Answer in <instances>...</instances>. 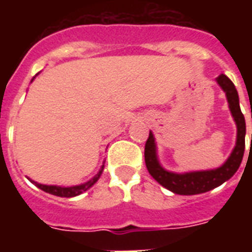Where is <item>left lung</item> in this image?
<instances>
[{
	"label": "left lung",
	"mask_w": 252,
	"mask_h": 252,
	"mask_svg": "<svg viewBox=\"0 0 252 252\" xmlns=\"http://www.w3.org/2000/svg\"><path fill=\"white\" fill-rule=\"evenodd\" d=\"M217 83L220 88L225 92L228 104H229V110L232 113V117L236 123L238 128V135H236V146L233 151L229 155V158L225 160V163L217 167L215 170H205V171H191V173H184V174H177L164 170L159 164L158 157H157V144H155V137L153 132H150L146 147H144V160L147 166L148 173L151 174L154 180L158 184L173 191L175 194L182 195H193L201 194L209 190L215 189L217 186L224 184L238 171L239 166L242 163L243 159L244 147H246V120L244 116L240 110L239 105V95L236 92V88L232 83V81L220 74L216 78ZM252 117V116H251Z\"/></svg>",
	"instance_id": "8db88e82"
}]
</instances>
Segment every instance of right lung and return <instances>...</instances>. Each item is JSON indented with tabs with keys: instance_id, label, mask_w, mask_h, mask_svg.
I'll use <instances>...</instances> for the list:
<instances>
[{
	"instance_id": "1",
	"label": "right lung",
	"mask_w": 252,
	"mask_h": 252,
	"mask_svg": "<svg viewBox=\"0 0 252 252\" xmlns=\"http://www.w3.org/2000/svg\"><path fill=\"white\" fill-rule=\"evenodd\" d=\"M102 170H104V164H102V167L98 171V174L93 177L92 180L88 181L86 184H82V185H77V186H68V188H63V186H55V185H41V184H37L35 181H32L33 184H35L39 189H41L43 191H46V193H50V194L58 195V197H75V195H79L83 191H86L89 188H92V186L98 181V178L102 174Z\"/></svg>"
}]
</instances>
